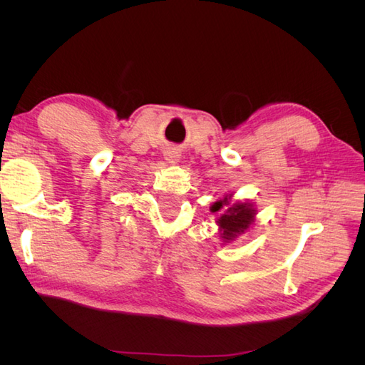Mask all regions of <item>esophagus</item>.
<instances>
[{
  "label": "esophagus",
  "instance_id": "34e87169",
  "mask_svg": "<svg viewBox=\"0 0 365 365\" xmlns=\"http://www.w3.org/2000/svg\"><path fill=\"white\" fill-rule=\"evenodd\" d=\"M178 158H180V155H178V152H176V150L165 152V160H168L169 163H176V161H178Z\"/></svg>",
  "mask_w": 365,
  "mask_h": 365
}]
</instances>
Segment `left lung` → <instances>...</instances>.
Segmentation results:
<instances>
[{
	"label": "left lung",
	"instance_id": "8db88e82",
	"mask_svg": "<svg viewBox=\"0 0 365 365\" xmlns=\"http://www.w3.org/2000/svg\"><path fill=\"white\" fill-rule=\"evenodd\" d=\"M225 206V209L223 207ZM224 213L220 215L217 219V224L222 231V237L227 240H231L237 235H242L244 231L252 224L254 215H256V210L252 208L250 202H240L230 205V196H225L222 201H217L212 205V212L217 213L222 208Z\"/></svg>",
	"mask_w": 365,
	"mask_h": 365
}]
</instances>
